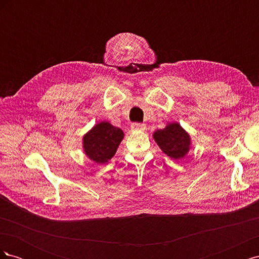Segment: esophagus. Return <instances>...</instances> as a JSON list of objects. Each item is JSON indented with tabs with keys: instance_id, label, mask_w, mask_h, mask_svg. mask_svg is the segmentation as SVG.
<instances>
[{
	"instance_id": "obj_1",
	"label": "esophagus",
	"mask_w": 259,
	"mask_h": 259,
	"mask_svg": "<svg viewBox=\"0 0 259 259\" xmlns=\"http://www.w3.org/2000/svg\"><path fill=\"white\" fill-rule=\"evenodd\" d=\"M131 127H132V130H137V131H144L145 128H146V125L144 124V123H132V125H131Z\"/></svg>"
}]
</instances>
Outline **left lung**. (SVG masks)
I'll return each instance as SVG.
<instances>
[{"mask_svg":"<svg viewBox=\"0 0 259 259\" xmlns=\"http://www.w3.org/2000/svg\"><path fill=\"white\" fill-rule=\"evenodd\" d=\"M153 138L161 150L171 159H182L190 149V136L178 123L154 132Z\"/></svg>","mask_w":259,"mask_h":259,"instance_id":"8db88e82","label":"left lung"}]
</instances>
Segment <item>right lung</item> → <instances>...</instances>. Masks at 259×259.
I'll use <instances>...</instances> for the list:
<instances>
[{"label": "right lung", "mask_w": 259, "mask_h": 259, "mask_svg": "<svg viewBox=\"0 0 259 259\" xmlns=\"http://www.w3.org/2000/svg\"><path fill=\"white\" fill-rule=\"evenodd\" d=\"M123 137L124 133L121 128L109 122H100L83 137L85 154L94 162L106 163L115 154Z\"/></svg>", "instance_id": "obj_1"}]
</instances>
